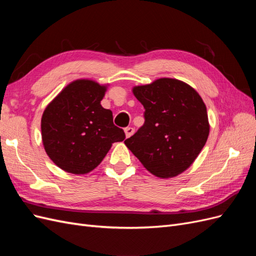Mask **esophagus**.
I'll use <instances>...</instances> for the list:
<instances>
[{
	"label": "esophagus",
	"instance_id": "esophagus-1",
	"mask_svg": "<svg viewBox=\"0 0 256 256\" xmlns=\"http://www.w3.org/2000/svg\"><path fill=\"white\" fill-rule=\"evenodd\" d=\"M125 134H126V138H130L134 134V129L132 127H127L125 128Z\"/></svg>",
	"mask_w": 256,
	"mask_h": 256
}]
</instances>
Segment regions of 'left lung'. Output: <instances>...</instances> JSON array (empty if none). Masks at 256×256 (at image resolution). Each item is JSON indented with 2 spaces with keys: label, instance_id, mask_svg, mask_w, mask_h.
Returning <instances> with one entry per match:
<instances>
[{
  "label": "left lung",
  "instance_id": "obj_1",
  "mask_svg": "<svg viewBox=\"0 0 256 256\" xmlns=\"http://www.w3.org/2000/svg\"><path fill=\"white\" fill-rule=\"evenodd\" d=\"M144 109V125L125 144L147 171L177 176L196 159L207 141L209 122L198 92L182 81L161 78L132 88Z\"/></svg>",
  "mask_w": 256,
  "mask_h": 256
}]
</instances>
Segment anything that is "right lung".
<instances>
[{"label": "right lung", "instance_id": "1", "mask_svg": "<svg viewBox=\"0 0 256 256\" xmlns=\"http://www.w3.org/2000/svg\"><path fill=\"white\" fill-rule=\"evenodd\" d=\"M106 85L81 79L69 83L46 108L42 118L44 150L58 168L86 174L104 160L115 142L125 140L111 110L100 104Z\"/></svg>", "mask_w": 256, "mask_h": 256}]
</instances>
